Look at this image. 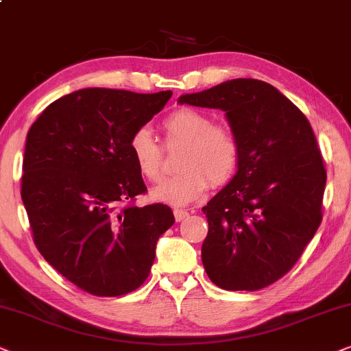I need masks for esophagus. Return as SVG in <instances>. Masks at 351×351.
<instances>
[{
    "label": "esophagus",
    "mask_w": 351,
    "mask_h": 351,
    "mask_svg": "<svg viewBox=\"0 0 351 351\" xmlns=\"http://www.w3.org/2000/svg\"><path fill=\"white\" fill-rule=\"evenodd\" d=\"M173 215H175L176 221H183V219L189 217V212H186V210H181V208H175L173 210Z\"/></svg>",
    "instance_id": "1"
}]
</instances>
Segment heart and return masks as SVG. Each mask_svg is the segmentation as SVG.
<instances>
[{
  "mask_svg": "<svg viewBox=\"0 0 351 351\" xmlns=\"http://www.w3.org/2000/svg\"><path fill=\"white\" fill-rule=\"evenodd\" d=\"M165 144H183L176 167L180 171L154 189V199L170 205H188L199 199L208 184L218 188L234 178L241 165L239 138L230 127L215 125L204 112L178 109L162 123ZM130 152L139 173L151 183L163 176V149L149 128L141 127L130 138Z\"/></svg>",
  "mask_w": 351,
  "mask_h": 351,
  "instance_id": "heart-1",
  "label": "heart"
}]
</instances>
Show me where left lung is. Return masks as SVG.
Wrapping results in <instances>:
<instances>
[{
	"mask_svg": "<svg viewBox=\"0 0 351 351\" xmlns=\"http://www.w3.org/2000/svg\"><path fill=\"white\" fill-rule=\"evenodd\" d=\"M226 112L242 147L231 183L202 208V263L224 291H258L286 276L322 219L324 158L310 121L269 83L236 78L180 97Z\"/></svg>",
	"mask_w": 351,
	"mask_h": 351,
	"instance_id": "8db88e82",
	"label": "left lung"
}]
</instances>
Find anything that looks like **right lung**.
<instances>
[{
    "instance_id": "1",
    "label": "right lung",
    "mask_w": 351,
    "mask_h": 351,
    "mask_svg": "<svg viewBox=\"0 0 351 351\" xmlns=\"http://www.w3.org/2000/svg\"><path fill=\"white\" fill-rule=\"evenodd\" d=\"M170 97L86 88L51 102L27 133L21 195L34 242L91 295L136 291L175 223L168 205L136 207L147 188L128 146Z\"/></svg>"
}]
</instances>
